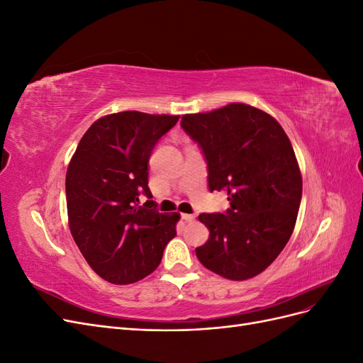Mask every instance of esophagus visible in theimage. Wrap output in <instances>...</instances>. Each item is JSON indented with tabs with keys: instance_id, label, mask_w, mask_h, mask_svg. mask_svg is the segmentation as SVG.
Returning <instances> with one entry per match:
<instances>
[{
	"instance_id": "34e87169",
	"label": "esophagus",
	"mask_w": 363,
	"mask_h": 363,
	"mask_svg": "<svg viewBox=\"0 0 363 363\" xmlns=\"http://www.w3.org/2000/svg\"><path fill=\"white\" fill-rule=\"evenodd\" d=\"M182 218L184 219L186 223H194L195 221V215H192V213H182Z\"/></svg>"
}]
</instances>
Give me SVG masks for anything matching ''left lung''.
I'll list each match as a JSON object with an SVG mask.
<instances>
[{"instance_id":"8db88e82","label":"left lung","mask_w":363,"mask_h":363,"mask_svg":"<svg viewBox=\"0 0 363 363\" xmlns=\"http://www.w3.org/2000/svg\"><path fill=\"white\" fill-rule=\"evenodd\" d=\"M182 128L207 163L208 191H225V213H201L207 242L203 265L228 280L257 276L276 260L294 232L303 180L291 140L271 115L233 103L184 115Z\"/></svg>"}]
</instances>
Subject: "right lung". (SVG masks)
Instances as JSON below:
<instances>
[{"instance_id": "right-lung-1", "label": "right lung", "mask_w": 363, "mask_h": 363, "mask_svg": "<svg viewBox=\"0 0 363 363\" xmlns=\"http://www.w3.org/2000/svg\"><path fill=\"white\" fill-rule=\"evenodd\" d=\"M180 116L119 112L83 135L67 171L72 238L91 268L115 284L155 271L177 235L179 213H160L148 188V162L159 139ZM149 200L139 206L138 196Z\"/></svg>"}]
</instances>
